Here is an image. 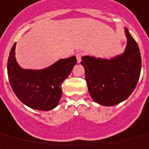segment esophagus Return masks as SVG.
Segmentation results:
<instances>
[{"mask_svg":"<svg viewBox=\"0 0 149 149\" xmlns=\"http://www.w3.org/2000/svg\"><path fill=\"white\" fill-rule=\"evenodd\" d=\"M81 56H82L81 52H78L76 53V58H77V61H78V63L81 62Z\"/></svg>","mask_w":149,"mask_h":149,"instance_id":"obj_1","label":"esophagus"}]
</instances>
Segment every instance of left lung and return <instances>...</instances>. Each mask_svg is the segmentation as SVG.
<instances>
[{
    "label": "left lung",
    "instance_id": "8db88e82",
    "mask_svg": "<svg viewBox=\"0 0 149 149\" xmlns=\"http://www.w3.org/2000/svg\"><path fill=\"white\" fill-rule=\"evenodd\" d=\"M125 33L127 45L123 54L111 59L81 58L91 98L104 106L115 105L127 99L139 81L141 68L139 47L127 28Z\"/></svg>",
    "mask_w": 149,
    "mask_h": 149
}]
</instances>
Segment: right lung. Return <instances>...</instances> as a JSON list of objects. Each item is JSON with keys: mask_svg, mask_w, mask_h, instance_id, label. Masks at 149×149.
<instances>
[{"mask_svg": "<svg viewBox=\"0 0 149 149\" xmlns=\"http://www.w3.org/2000/svg\"><path fill=\"white\" fill-rule=\"evenodd\" d=\"M13 45L8 61L10 86L19 100L33 109L50 111L58 104L62 95L61 84L77 63L75 56L61 59L41 70L21 68L15 58Z\"/></svg>", "mask_w": 149, "mask_h": 149, "instance_id": "right-lung-1", "label": "right lung"}]
</instances>
